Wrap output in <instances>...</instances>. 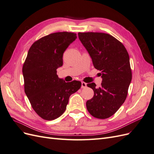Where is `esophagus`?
<instances>
[{"label": "esophagus", "mask_w": 154, "mask_h": 154, "mask_svg": "<svg viewBox=\"0 0 154 154\" xmlns=\"http://www.w3.org/2000/svg\"><path fill=\"white\" fill-rule=\"evenodd\" d=\"M87 87V83L82 82V88H86Z\"/></svg>", "instance_id": "obj_1"}]
</instances>
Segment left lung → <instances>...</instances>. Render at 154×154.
Returning <instances> with one entry per match:
<instances>
[{"instance_id": "1", "label": "left lung", "mask_w": 154, "mask_h": 154, "mask_svg": "<svg viewBox=\"0 0 154 154\" xmlns=\"http://www.w3.org/2000/svg\"><path fill=\"white\" fill-rule=\"evenodd\" d=\"M79 39L92 58L94 67L101 71V87L94 83L87 86L94 96L86 103L93 117L106 119L114 114L124 103L132 80L129 55L122 42L103 32H78Z\"/></svg>"}]
</instances>
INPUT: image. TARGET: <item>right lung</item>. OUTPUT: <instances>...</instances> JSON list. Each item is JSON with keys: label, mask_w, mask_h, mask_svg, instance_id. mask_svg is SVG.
Wrapping results in <instances>:
<instances>
[{"label": "right lung", "mask_w": 154, "mask_h": 154, "mask_svg": "<svg viewBox=\"0 0 154 154\" xmlns=\"http://www.w3.org/2000/svg\"><path fill=\"white\" fill-rule=\"evenodd\" d=\"M76 38L74 32H54L35 42L27 53L22 67L24 91L32 109L44 119L60 117L70 96L82 86L79 81L66 82L57 71L63 65L64 51Z\"/></svg>", "instance_id": "add662e5"}]
</instances>
